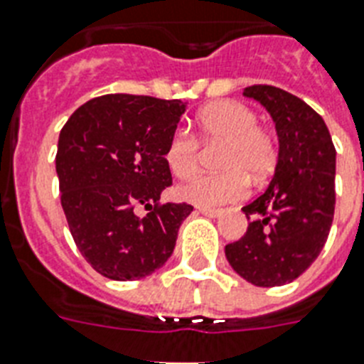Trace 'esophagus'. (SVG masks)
<instances>
[{"label":"esophagus","instance_id":"esophagus-1","mask_svg":"<svg viewBox=\"0 0 364 364\" xmlns=\"http://www.w3.org/2000/svg\"><path fill=\"white\" fill-rule=\"evenodd\" d=\"M198 211L205 215V217H211V218H217L223 215V209H215V208H198Z\"/></svg>","mask_w":364,"mask_h":364}]
</instances>
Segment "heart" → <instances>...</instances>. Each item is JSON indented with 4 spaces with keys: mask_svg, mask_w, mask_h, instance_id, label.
Returning a JSON list of instances; mask_svg holds the SVG:
<instances>
[{
    "mask_svg": "<svg viewBox=\"0 0 364 364\" xmlns=\"http://www.w3.org/2000/svg\"><path fill=\"white\" fill-rule=\"evenodd\" d=\"M256 112L237 100H218L203 108L196 117L198 138L203 144H223L217 156L223 172L198 176L177 188L191 203L213 208L245 196L249 181L264 183L279 161V144L269 129L256 123ZM164 161L170 172L187 179L198 170L200 144L185 131H176L166 147Z\"/></svg>",
    "mask_w": 364,
    "mask_h": 364,
    "instance_id": "1",
    "label": "heart"
}]
</instances>
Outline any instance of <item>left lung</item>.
<instances>
[{
	"label": "left lung",
	"mask_w": 364,
	"mask_h": 364,
	"mask_svg": "<svg viewBox=\"0 0 364 364\" xmlns=\"http://www.w3.org/2000/svg\"><path fill=\"white\" fill-rule=\"evenodd\" d=\"M243 95L273 117L279 161L264 194L243 208L247 233L224 252L247 282L273 288L305 273L326 245L335 215L336 151L326 121L299 97L273 85H250Z\"/></svg>",
	"instance_id": "1"
}]
</instances>
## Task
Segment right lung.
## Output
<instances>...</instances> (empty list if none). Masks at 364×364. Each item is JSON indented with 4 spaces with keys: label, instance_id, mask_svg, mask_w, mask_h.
Segmentation results:
<instances>
[{
    "label": "right lung",
    "instance_id": "add662e5",
    "mask_svg": "<svg viewBox=\"0 0 364 364\" xmlns=\"http://www.w3.org/2000/svg\"><path fill=\"white\" fill-rule=\"evenodd\" d=\"M187 102L114 93L87 100L59 132L61 208L85 262L106 279L138 280L166 264L188 203H159L172 185L164 147ZM136 207L149 210L141 219Z\"/></svg>",
    "mask_w": 364,
    "mask_h": 364
}]
</instances>
